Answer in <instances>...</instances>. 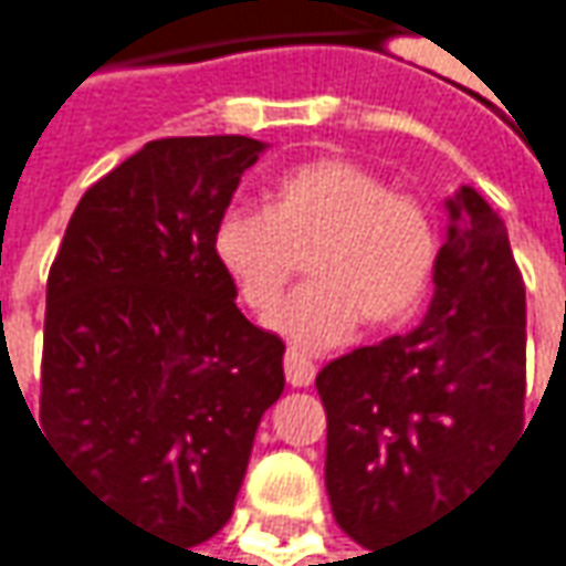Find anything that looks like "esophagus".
I'll return each mask as SVG.
<instances>
[{
    "label": "esophagus",
    "instance_id": "esophagus-1",
    "mask_svg": "<svg viewBox=\"0 0 566 566\" xmlns=\"http://www.w3.org/2000/svg\"><path fill=\"white\" fill-rule=\"evenodd\" d=\"M284 376H287V381L294 388H310L313 379H316V366H313L310 357H303L297 350H287L284 354Z\"/></svg>",
    "mask_w": 566,
    "mask_h": 566
}]
</instances>
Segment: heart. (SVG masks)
Segmentation results:
<instances>
[{"mask_svg":"<svg viewBox=\"0 0 566 566\" xmlns=\"http://www.w3.org/2000/svg\"><path fill=\"white\" fill-rule=\"evenodd\" d=\"M306 253L310 284L265 325L319 354L347 342L360 322L391 332L417 316L439 265V231L419 200L342 156L287 168L269 187V209L231 206L212 231L216 263L256 313L282 297Z\"/></svg>","mask_w":566,"mask_h":566,"instance_id":"1","label":"heart"}]
</instances>
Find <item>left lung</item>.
<instances>
[{"label":"left lung","mask_w":566,"mask_h":566,"mask_svg":"<svg viewBox=\"0 0 566 566\" xmlns=\"http://www.w3.org/2000/svg\"><path fill=\"white\" fill-rule=\"evenodd\" d=\"M444 209L422 322L316 376L332 514L369 552L417 536L470 497L523 432L526 287L507 228L470 185Z\"/></svg>","instance_id":"left-lung-1"}]
</instances>
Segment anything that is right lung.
I'll return each mask as SVG.
<instances>
[{
	"instance_id": "add662e5",
	"label": "right lung",
	"mask_w": 566,
	"mask_h": 566,
	"mask_svg": "<svg viewBox=\"0 0 566 566\" xmlns=\"http://www.w3.org/2000/svg\"><path fill=\"white\" fill-rule=\"evenodd\" d=\"M265 149L238 134L137 149L81 197L46 284L40 436L96 501L187 548L228 523L284 391L282 338L244 319L212 256Z\"/></svg>"
}]
</instances>
